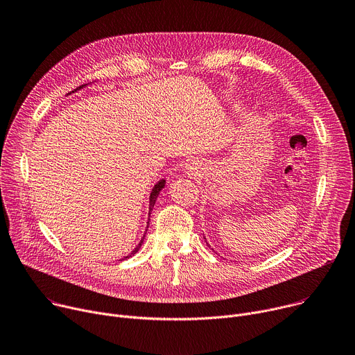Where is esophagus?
I'll return each mask as SVG.
<instances>
[{"label": "esophagus", "instance_id": "1", "mask_svg": "<svg viewBox=\"0 0 355 355\" xmlns=\"http://www.w3.org/2000/svg\"><path fill=\"white\" fill-rule=\"evenodd\" d=\"M189 170H193V168H192V167H189Z\"/></svg>", "mask_w": 355, "mask_h": 355}]
</instances>
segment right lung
<instances>
[{
  "label": "right lung",
  "instance_id": "1",
  "mask_svg": "<svg viewBox=\"0 0 355 355\" xmlns=\"http://www.w3.org/2000/svg\"><path fill=\"white\" fill-rule=\"evenodd\" d=\"M85 85V84H84ZM84 85H80L78 88H76V91L77 89H80V88H83ZM71 92H74V91H71ZM164 184H166V181L164 180H160L156 185H155V188H153V191H151V193H150V211H148V216H150V212H151V209H153V207H155V204H156V199H157V196H159V193H160V191L164 188ZM148 227V226H147ZM143 240H144V236H143V239L140 240V243L137 244V247L130 252V254L129 256H126L125 259H129V257H132L133 254H136V252H137V250L140 248V245H141V243H143Z\"/></svg>",
  "mask_w": 355,
  "mask_h": 355
}]
</instances>
